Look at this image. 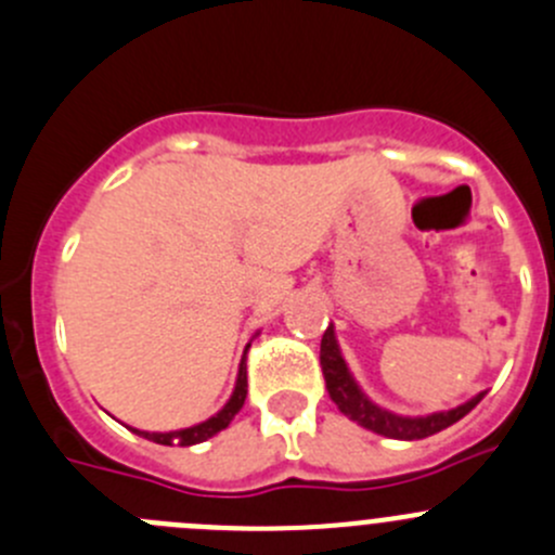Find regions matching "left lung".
<instances>
[{
    "label": "left lung",
    "instance_id": "1",
    "mask_svg": "<svg viewBox=\"0 0 555 555\" xmlns=\"http://www.w3.org/2000/svg\"><path fill=\"white\" fill-rule=\"evenodd\" d=\"M320 365L322 374H325V387L331 392L333 403L347 414L349 421H354L358 426L369 428V431L382 434L387 439H403V442H412V439H426L434 434L444 431L453 423H459L461 417L472 412L477 403L482 401L486 392H477L475 398H469L461 406L448 409V412H434V414H417V417H409V414H396L390 409H382L360 390V385L354 382V376L349 374L347 360H344L341 349H338L336 331L333 325L327 327L325 336L320 344Z\"/></svg>",
    "mask_w": 555,
    "mask_h": 555
}]
</instances>
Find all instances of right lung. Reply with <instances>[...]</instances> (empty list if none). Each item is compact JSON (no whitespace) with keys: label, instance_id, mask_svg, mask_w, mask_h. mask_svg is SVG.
Here are the masks:
<instances>
[{"label":"right lung","instance_id":"obj_1","mask_svg":"<svg viewBox=\"0 0 555 555\" xmlns=\"http://www.w3.org/2000/svg\"><path fill=\"white\" fill-rule=\"evenodd\" d=\"M251 344H246V349H249ZM246 401V352L244 358H241V365H238V379H235V387H233V396H230V401L224 403L222 409H219L214 417H208V421L197 423V426H190V428H181V431H138V428H132L138 437L149 439V442H157V444H181V448H190V444H201L206 442V439H211L214 434H219L222 428L230 426V421H233L235 414L241 412V406H244Z\"/></svg>","mask_w":555,"mask_h":555}]
</instances>
